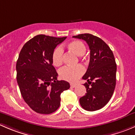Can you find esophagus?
<instances>
[{
	"instance_id": "esophagus-1",
	"label": "esophagus",
	"mask_w": 135,
	"mask_h": 135,
	"mask_svg": "<svg viewBox=\"0 0 135 135\" xmlns=\"http://www.w3.org/2000/svg\"><path fill=\"white\" fill-rule=\"evenodd\" d=\"M76 85V84H70V88H75Z\"/></svg>"
}]
</instances>
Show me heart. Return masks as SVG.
<instances>
[{
	"label": "heart",
	"mask_w": 135,
	"mask_h": 135,
	"mask_svg": "<svg viewBox=\"0 0 135 135\" xmlns=\"http://www.w3.org/2000/svg\"><path fill=\"white\" fill-rule=\"evenodd\" d=\"M68 49L73 51L78 56L84 55L86 51L85 44L78 40H74L67 44ZM63 50L61 47H57L54 50L51 55L53 65L55 66H59L62 63ZM84 73V69L81 65H78L75 66H65L59 70V76L66 81L74 82L80 78Z\"/></svg>",
	"instance_id": "heart-1"
}]
</instances>
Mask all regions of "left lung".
I'll return each mask as SVG.
<instances>
[{
  "label": "left lung",
  "mask_w": 135,
  "mask_h": 135,
  "mask_svg": "<svg viewBox=\"0 0 135 135\" xmlns=\"http://www.w3.org/2000/svg\"><path fill=\"white\" fill-rule=\"evenodd\" d=\"M82 39L90 50V61L82 78L88 83L85 95L80 99V105L88 111H95L104 107L111 99L116 82L117 66L109 46L102 39L89 33L73 36Z\"/></svg>",
  "instance_id": "8db88e82"
}]
</instances>
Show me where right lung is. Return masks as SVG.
Segmentation results:
<instances>
[{"mask_svg": "<svg viewBox=\"0 0 135 135\" xmlns=\"http://www.w3.org/2000/svg\"><path fill=\"white\" fill-rule=\"evenodd\" d=\"M66 37L39 35L26 42L16 63L17 81L25 102L36 112L49 114L58 109L61 94L70 88L65 80H57L53 66L54 49Z\"/></svg>", "mask_w": 135, "mask_h": 135, "instance_id": "right-lung-1", "label": "right lung"}]
</instances>
